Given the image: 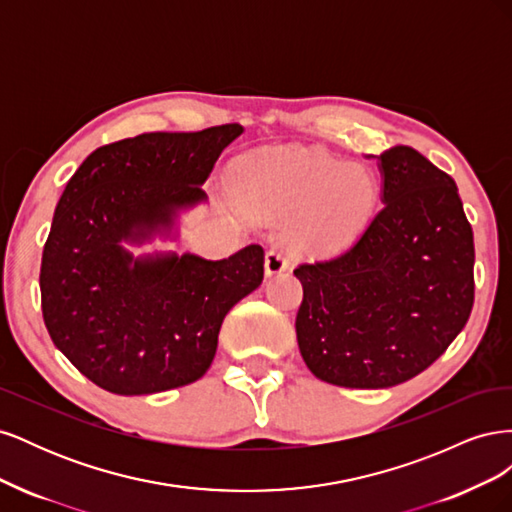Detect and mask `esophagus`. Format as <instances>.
Masks as SVG:
<instances>
[{
	"instance_id": "esophagus-1",
	"label": "esophagus",
	"mask_w": 512,
	"mask_h": 512,
	"mask_svg": "<svg viewBox=\"0 0 512 512\" xmlns=\"http://www.w3.org/2000/svg\"><path fill=\"white\" fill-rule=\"evenodd\" d=\"M286 269H288L286 256H284L280 250H275V247H271V250H269L267 256H265V273H267V277L282 273V271H286Z\"/></svg>"
}]
</instances>
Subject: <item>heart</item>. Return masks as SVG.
<instances>
[{
	"label": "heart",
	"mask_w": 512,
	"mask_h": 512,
	"mask_svg": "<svg viewBox=\"0 0 512 512\" xmlns=\"http://www.w3.org/2000/svg\"><path fill=\"white\" fill-rule=\"evenodd\" d=\"M232 192L245 205L294 213L288 239L309 252L346 243L374 205V179L361 166H346L318 151L262 153L235 166Z\"/></svg>",
	"instance_id": "obj_1"
}]
</instances>
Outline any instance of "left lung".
<instances>
[{
  "label": "left lung",
  "mask_w": 512,
  "mask_h": 512,
  "mask_svg": "<svg viewBox=\"0 0 512 512\" xmlns=\"http://www.w3.org/2000/svg\"><path fill=\"white\" fill-rule=\"evenodd\" d=\"M382 209L335 258L299 265L305 365L346 389H389L425 371L466 327L474 237L455 181L416 149L378 156Z\"/></svg>",
  "instance_id": "obj_1"
}]
</instances>
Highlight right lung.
<instances>
[{"label":"right lung","instance_id":"right-lung-1","mask_svg":"<svg viewBox=\"0 0 512 512\" xmlns=\"http://www.w3.org/2000/svg\"><path fill=\"white\" fill-rule=\"evenodd\" d=\"M241 134L226 123L123 138L68 181L42 252V316L53 344L100 389L151 395L203 378L226 314L262 284L260 245L224 260L126 247L175 239L179 213L205 203V181Z\"/></svg>","mask_w":512,"mask_h":512}]
</instances>
